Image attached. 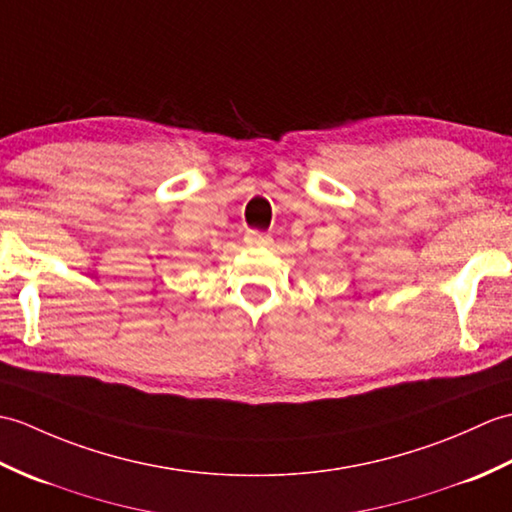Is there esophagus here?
<instances>
[{"label":"esophagus","instance_id":"esophagus-1","mask_svg":"<svg viewBox=\"0 0 512 512\" xmlns=\"http://www.w3.org/2000/svg\"><path fill=\"white\" fill-rule=\"evenodd\" d=\"M245 243L249 247H267V245H271V236L265 232H258V230H249L245 234Z\"/></svg>","mask_w":512,"mask_h":512}]
</instances>
